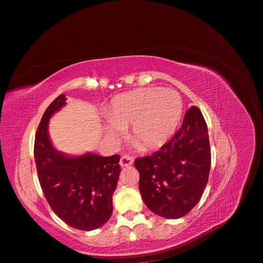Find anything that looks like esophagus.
I'll list each match as a JSON object with an SVG mask.
<instances>
[{"mask_svg":"<svg viewBox=\"0 0 263 263\" xmlns=\"http://www.w3.org/2000/svg\"><path fill=\"white\" fill-rule=\"evenodd\" d=\"M133 164V157L130 155H123L121 159H120V165L121 167H127Z\"/></svg>","mask_w":263,"mask_h":263,"instance_id":"esophagus-1","label":"esophagus"}]
</instances>
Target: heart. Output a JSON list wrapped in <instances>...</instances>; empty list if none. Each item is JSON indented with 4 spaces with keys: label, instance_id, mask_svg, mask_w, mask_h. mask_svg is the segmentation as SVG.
I'll return each instance as SVG.
<instances>
[{
    "label": "heart",
    "instance_id": "obj_1",
    "mask_svg": "<svg viewBox=\"0 0 263 263\" xmlns=\"http://www.w3.org/2000/svg\"><path fill=\"white\" fill-rule=\"evenodd\" d=\"M183 103L171 89L144 88L120 95L112 100L106 117L110 138L130 126L129 139L142 151L159 147L174 133L182 117Z\"/></svg>",
    "mask_w": 263,
    "mask_h": 263
}]
</instances>
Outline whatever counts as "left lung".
I'll use <instances>...</instances> for the list:
<instances>
[{
  "label": "left lung",
  "mask_w": 263,
  "mask_h": 263,
  "mask_svg": "<svg viewBox=\"0 0 263 263\" xmlns=\"http://www.w3.org/2000/svg\"><path fill=\"white\" fill-rule=\"evenodd\" d=\"M139 190L154 214L177 219L199 201L211 171V145L205 119L197 107L186 111L182 126L152 155L138 157Z\"/></svg>",
  "instance_id": "obj_1"
}]
</instances>
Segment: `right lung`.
<instances>
[{"label": "right lung", "mask_w": 263, "mask_h": 263, "mask_svg": "<svg viewBox=\"0 0 263 263\" xmlns=\"http://www.w3.org/2000/svg\"><path fill=\"white\" fill-rule=\"evenodd\" d=\"M61 95L44 112L37 127L34 156L44 193L59 218L68 226L89 231L101 227L112 214V195L117 187L120 155L88 153L70 157L57 152L48 138L49 118L66 104Z\"/></svg>", "instance_id": "1"}]
</instances>
